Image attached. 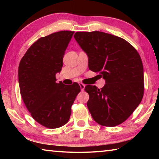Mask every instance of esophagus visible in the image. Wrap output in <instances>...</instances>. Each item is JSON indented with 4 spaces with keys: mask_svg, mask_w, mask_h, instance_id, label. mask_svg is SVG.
<instances>
[{
    "mask_svg": "<svg viewBox=\"0 0 159 159\" xmlns=\"http://www.w3.org/2000/svg\"><path fill=\"white\" fill-rule=\"evenodd\" d=\"M79 85H80V90H81L82 91L84 90V89H85V85L83 84V83H79Z\"/></svg>",
    "mask_w": 159,
    "mask_h": 159,
    "instance_id": "1",
    "label": "esophagus"
}]
</instances>
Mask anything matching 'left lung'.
<instances>
[{
	"mask_svg": "<svg viewBox=\"0 0 159 159\" xmlns=\"http://www.w3.org/2000/svg\"><path fill=\"white\" fill-rule=\"evenodd\" d=\"M74 39L87 54L89 69L105 80L101 89L87 85L88 108L99 125L124 122L144 95V70L138 51L121 38L101 31L76 32Z\"/></svg>",
	"mask_w": 159,
	"mask_h": 159,
	"instance_id": "1",
	"label": "left lung"
}]
</instances>
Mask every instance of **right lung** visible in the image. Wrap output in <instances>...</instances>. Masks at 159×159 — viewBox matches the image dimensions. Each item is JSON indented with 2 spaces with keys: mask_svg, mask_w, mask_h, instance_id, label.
I'll return each mask as SVG.
<instances>
[{
  "mask_svg": "<svg viewBox=\"0 0 159 159\" xmlns=\"http://www.w3.org/2000/svg\"><path fill=\"white\" fill-rule=\"evenodd\" d=\"M74 31H61L40 38L21 58L18 69L20 93L34 119L48 128L69 121L71 106L80 88L56 82L63 66L64 52Z\"/></svg>",
  "mask_w": 159,
  "mask_h": 159,
  "instance_id": "obj_1",
  "label": "right lung"
}]
</instances>
